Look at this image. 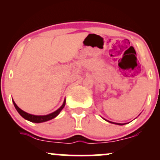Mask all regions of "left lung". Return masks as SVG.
<instances>
[{
	"instance_id": "left-lung-1",
	"label": "left lung",
	"mask_w": 160,
	"mask_h": 160,
	"mask_svg": "<svg viewBox=\"0 0 160 160\" xmlns=\"http://www.w3.org/2000/svg\"><path fill=\"white\" fill-rule=\"evenodd\" d=\"M104 120H105V119H104ZM106 121H108V122H111V123H114V124H117V125H120V126H122V125H124V123L122 124V123H117V122H111V121H109V120H105Z\"/></svg>"
}]
</instances>
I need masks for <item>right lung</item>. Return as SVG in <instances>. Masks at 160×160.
Instances as JSON below:
<instances>
[{"label": "right lung", "instance_id": "1", "mask_svg": "<svg viewBox=\"0 0 160 160\" xmlns=\"http://www.w3.org/2000/svg\"><path fill=\"white\" fill-rule=\"evenodd\" d=\"M12 102H13V104H14V106H15L16 111H18V113H19L24 119L30 121V122H36V123L47 122V121L50 120H52V119L55 118V117H57V116L59 114V113L61 112V111L63 109L64 107H65V100H64L63 104H62V105L59 108H58V110H56V111L52 112V113H49V114H47V115H33V114H30V113H27V112L22 111V109H20V108L18 107L17 105H16V104L15 103V102H14L13 100H12Z\"/></svg>", "mask_w": 160, "mask_h": 160}]
</instances>
